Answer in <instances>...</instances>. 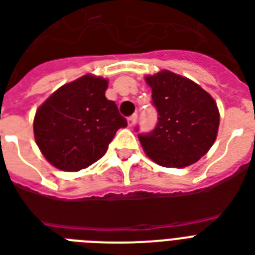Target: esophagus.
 <instances>
[{
    "label": "esophagus",
    "mask_w": 255,
    "mask_h": 255,
    "mask_svg": "<svg viewBox=\"0 0 255 255\" xmlns=\"http://www.w3.org/2000/svg\"><path fill=\"white\" fill-rule=\"evenodd\" d=\"M137 120H138V116H137V114H133L131 117L128 118V125H129L130 128H131V126L135 125V122H137Z\"/></svg>",
    "instance_id": "obj_1"
}]
</instances>
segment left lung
I'll list each match as a JSON object with an SVG mask.
<instances>
[{
  "instance_id": "8db88e82",
  "label": "left lung",
  "mask_w": 255,
  "mask_h": 255,
  "mask_svg": "<svg viewBox=\"0 0 255 255\" xmlns=\"http://www.w3.org/2000/svg\"><path fill=\"white\" fill-rule=\"evenodd\" d=\"M146 82L158 122L150 133L138 134L145 153L161 166L193 165L216 141L220 126L216 101L199 85L169 70L147 76Z\"/></svg>"
}]
</instances>
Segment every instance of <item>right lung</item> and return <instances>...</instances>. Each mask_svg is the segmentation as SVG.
<instances>
[{"label": "right lung", "mask_w": 255, "mask_h": 255, "mask_svg": "<svg viewBox=\"0 0 255 255\" xmlns=\"http://www.w3.org/2000/svg\"><path fill=\"white\" fill-rule=\"evenodd\" d=\"M108 80L86 74L61 86L39 106L34 138L43 157L64 171H78L105 154L128 122L105 92Z\"/></svg>", "instance_id": "add662e5"}]
</instances>
